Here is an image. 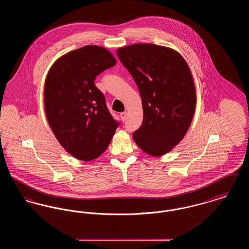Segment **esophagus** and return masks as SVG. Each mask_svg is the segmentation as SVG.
<instances>
[{
    "instance_id": "esophagus-1",
    "label": "esophagus",
    "mask_w": 249,
    "mask_h": 249,
    "mask_svg": "<svg viewBox=\"0 0 249 249\" xmlns=\"http://www.w3.org/2000/svg\"><path fill=\"white\" fill-rule=\"evenodd\" d=\"M120 119H121V120L124 122L125 120H126V117H127V113L126 112H122V113H120Z\"/></svg>"
}]
</instances>
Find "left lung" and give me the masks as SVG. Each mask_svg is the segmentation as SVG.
Returning <instances> with one entry per match:
<instances>
[{"instance_id": "8db88e82", "label": "left lung", "mask_w": 249, "mask_h": 249, "mask_svg": "<svg viewBox=\"0 0 249 249\" xmlns=\"http://www.w3.org/2000/svg\"><path fill=\"white\" fill-rule=\"evenodd\" d=\"M142 98V125L133 140L152 156L168 153L185 136L196 107L190 68L177 51L153 44H136L117 51Z\"/></svg>"}]
</instances>
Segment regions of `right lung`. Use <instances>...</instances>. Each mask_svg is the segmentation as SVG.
<instances>
[{
  "label": "right lung",
  "mask_w": 249,
  "mask_h": 249,
  "mask_svg": "<svg viewBox=\"0 0 249 249\" xmlns=\"http://www.w3.org/2000/svg\"><path fill=\"white\" fill-rule=\"evenodd\" d=\"M116 65L106 48L86 46L59 58L45 84V111L60 144L74 158L89 161L103 154L119 127L95 86L101 72Z\"/></svg>",
  "instance_id": "add662e5"
}]
</instances>
